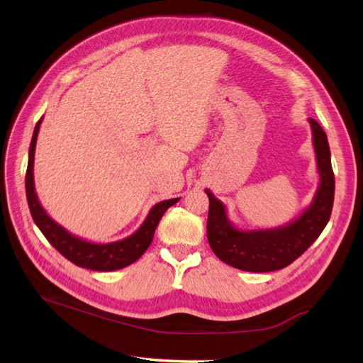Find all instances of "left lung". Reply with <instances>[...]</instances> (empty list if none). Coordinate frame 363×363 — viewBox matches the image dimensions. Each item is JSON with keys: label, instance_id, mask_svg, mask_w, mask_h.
I'll return each instance as SVG.
<instances>
[{"label": "left lung", "instance_id": "8db88e82", "mask_svg": "<svg viewBox=\"0 0 363 363\" xmlns=\"http://www.w3.org/2000/svg\"><path fill=\"white\" fill-rule=\"evenodd\" d=\"M312 143L317 157L318 189L312 203L287 225L272 229H242L228 217V209L209 189L207 240L212 251L225 264L251 273H267L285 268L317 240L326 228L334 204L335 179L330 165L326 133L309 118Z\"/></svg>", "mask_w": 363, "mask_h": 363}]
</instances>
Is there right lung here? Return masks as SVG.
Segmentation results:
<instances>
[{
    "instance_id": "add662e5",
    "label": "right lung",
    "mask_w": 363,
    "mask_h": 363,
    "mask_svg": "<svg viewBox=\"0 0 363 363\" xmlns=\"http://www.w3.org/2000/svg\"><path fill=\"white\" fill-rule=\"evenodd\" d=\"M43 117L37 121L34 128L33 140L29 146V159L26 169V198L29 204L30 215H33L37 228L42 230L54 248H56L65 259L73 262L74 265L81 268H89L94 272H113V269L125 268L133 264L142 254L148 250L152 242L154 230H156L162 215L167 212L168 207H172L179 201V198L165 199L151 207V211L146 215L142 226L134 234H130L121 240L111 243H96L86 240L78 235L72 234L64 226L54 221L43 206L38 201L35 186H34V154L37 135L40 130Z\"/></svg>"
}]
</instances>
